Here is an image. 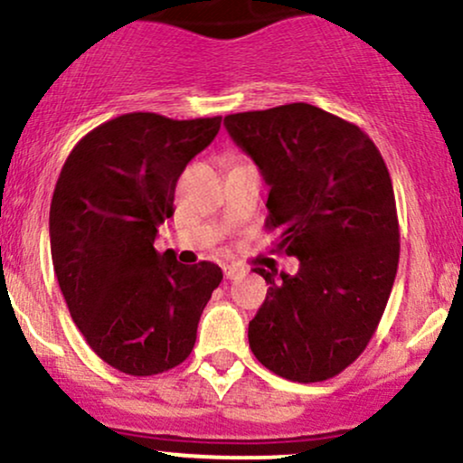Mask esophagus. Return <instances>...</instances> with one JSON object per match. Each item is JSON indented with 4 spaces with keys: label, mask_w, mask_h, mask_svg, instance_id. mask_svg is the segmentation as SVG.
Returning <instances> with one entry per match:
<instances>
[{
    "label": "esophagus",
    "mask_w": 463,
    "mask_h": 463,
    "mask_svg": "<svg viewBox=\"0 0 463 463\" xmlns=\"http://www.w3.org/2000/svg\"><path fill=\"white\" fill-rule=\"evenodd\" d=\"M243 274V268H239V265H224V276L228 280L237 279V276Z\"/></svg>",
    "instance_id": "obj_1"
}]
</instances>
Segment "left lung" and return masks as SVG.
<instances>
[{
  "mask_svg": "<svg viewBox=\"0 0 463 463\" xmlns=\"http://www.w3.org/2000/svg\"><path fill=\"white\" fill-rule=\"evenodd\" d=\"M259 167L276 250L294 276L257 268L269 285L248 326L268 370L298 383L339 374L368 346L398 269V217L383 156L359 126L296 102L224 117Z\"/></svg>",
  "mask_w": 463,
  "mask_h": 463,
  "instance_id": "obj_1",
  "label": "left lung"
}]
</instances>
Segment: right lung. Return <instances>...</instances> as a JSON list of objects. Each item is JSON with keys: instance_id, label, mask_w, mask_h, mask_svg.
Returning a JSON list of instances; mask_svg holds the SVG:
<instances>
[{"instance_id": "right-lung-1", "label": "right lung", "mask_w": 463, "mask_h": 463, "mask_svg": "<svg viewBox=\"0 0 463 463\" xmlns=\"http://www.w3.org/2000/svg\"><path fill=\"white\" fill-rule=\"evenodd\" d=\"M222 117L128 113L78 141L50 206L52 263L73 322L99 359L132 376L189 357L206 302L224 274L156 252L176 183L215 139Z\"/></svg>"}]
</instances>
